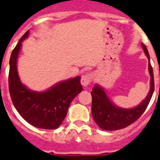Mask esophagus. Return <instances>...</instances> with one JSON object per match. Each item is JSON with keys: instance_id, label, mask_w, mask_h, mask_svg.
<instances>
[{"instance_id": "esophagus-1", "label": "esophagus", "mask_w": 160, "mask_h": 160, "mask_svg": "<svg viewBox=\"0 0 160 160\" xmlns=\"http://www.w3.org/2000/svg\"><path fill=\"white\" fill-rule=\"evenodd\" d=\"M93 80V75L92 74H87V75H83L80 80V83L84 87H86L87 85H89L91 83Z\"/></svg>"}]
</instances>
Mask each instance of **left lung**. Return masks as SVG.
<instances>
[{
	"mask_svg": "<svg viewBox=\"0 0 160 160\" xmlns=\"http://www.w3.org/2000/svg\"><path fill=\"white\" fill-rule=\"evenodd\" d=\"M141 46L149 60V72L150 75V89L149 93L145 99L139 105L131 109H124L114 105L109 100L104 88L96 84L91 91V113L95 122L102 129L117 130L129 126V124L136 121L141 116L151 100L154 90V73L151 64L149 62L150 58L146 46L143 43L141 44Z\"/></svg>",
	"mask_w": 160,
	"mask_h": 160,
	"instance_id": "8db88e82",
	"label": "left lung"
}]
</instances>
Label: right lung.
<instances>
[{
	"label": "right lung",
	"mask_w": 160,
	"mask_h": 160,
	"mask_svg": "<svg viewBox=\"0 0 160 160\" xmlns=\"http://www.w3.org/2000/svg\"><path fill=\"white\" fill-rule=\"evenodd\" d=\"M29 31L20 39L10 58L9 91L14 106L26 121L45 129H55L62 124L74 98L82 91L80 76L60 81L45 91H34L21 83L17 71V59L22 41Z\"/></svg>",
	"instance_id": "add662e5"
}]
</instances>
